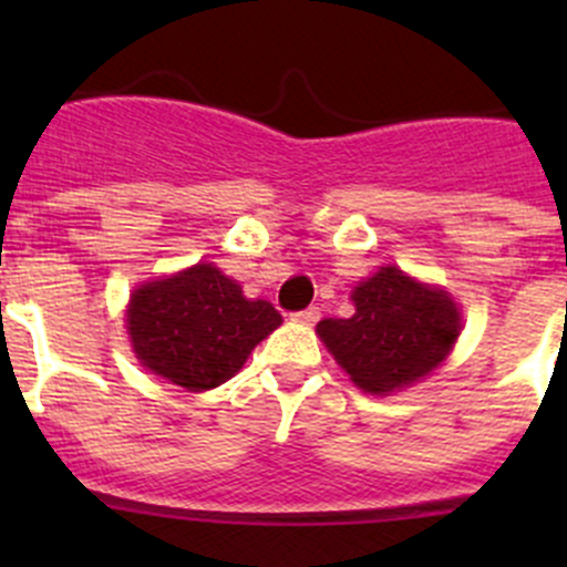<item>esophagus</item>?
Masks as SVG:
<instances>
[{"instance_id":"34e87169","label":"esophagus","mask_w":567,"mask_h":567,"mask_svg":"<svg viewBox=\"0 0 567 567\" xmlns=\"http://www.w3.org/2000/svg\"><path fill=\"white\" fill-rule=\"evenodd\" d=\"M290 320H296V323H305V326H316L320 320V310H318V307H307V310L293 312Z\"/></svg>"}]
</instances>
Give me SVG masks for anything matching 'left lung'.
<instances>
[{
    "label": "left lung",
    "mask_w": 567,
    "mask_h": 567,
    "mask_svg": "<svg viewBox=\"0 0 567 567\" xmlns=\"http://www.w3.org/2000/svg\"><path fill=\"white\" fill-rule=\"evenodd\" d=\"M351 318H323L320 340L353 384L384 394L431 373L461 334L458 307L444 290L427 288L386 266L353 290Z\"/></svg>",
    "instance_id": "left-lung-1"
}]
</instances>
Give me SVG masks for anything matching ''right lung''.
I'll use <instances>...</instances> for the list:
<instances>
[{
	"label": "right lung",
	"mask_w": 567,
	"mask_h": 567,
	"mask_svg": "<svg viewBox=\"0 0 567 567\" xmlns=\"http://www.w3.org/2000/svg\"><path fill=\"white\" fill-rule=\"evenodd\" d=\"M279 323L282 316L268 301H249L210 262L142 285L128 305L136 359L188 392L233 379L251 348Z\"/></svg>",
	"instance_id": "obj_1"
}]
</instances>
